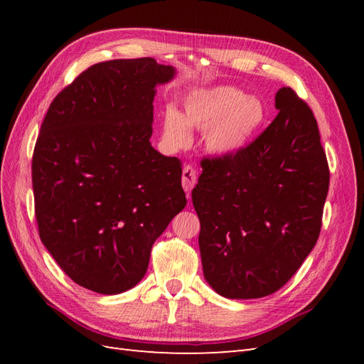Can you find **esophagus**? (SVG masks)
Segmentation results:
<instances>
[{"label": "esophagus", "instance_id": "obj_1", "mask_svg": "<svg viewBox=\"0 0 364 364\" xmlns=\"http://www.w3.org/2000/svg\"><path fill=\"white\" fill-rule=\"evenodd\" d=\"M197 183V173L194 170L193 165H185V168L182 171V186L186 193H191L194 188V185Z\"/></svg>", "mask_w": 364, "mask_h": 364}]
</instances>
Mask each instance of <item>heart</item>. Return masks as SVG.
<instances>
[{
	"label": "heart",
	"mask_w": 364,
	"mask_h": 364,
	"mask_svg": "<svg viewBox=\"0 0 364 364\" xmlns=\"http://www.w3.org/2000/svg\"><path fill=\"white\" fill-rule=\"evenodd\" d=\"M267 107L261 98L235 86H213L186 97L183 115L168 107L162 118L164 138L173 147L191 141L190 127L205 130L206 149L218 156L235 155L266 124Z\"/></svg>",
	"instance_id": "1"
}]
</instances>
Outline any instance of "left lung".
Here are the masks:
<instances>
[{
	"mask_svg": "<svg viewBox=\"0 0 364 364\" xmlns=\"http://www.w3.org/2000/svg\"><path fill=\"white\" fill-rule=\"evenodd\" d=\"M267 129L230 156L203 158L191 193L205 279L229 299L278 291L317 243L329 168L317 121L290 86Z\"/></svg>",
	"mask_w": 364,
	"mask_h": 364,
	"instance_id": "1",
	"label": "left lung"
}]
</instances>
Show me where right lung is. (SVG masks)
I'll use <instances>...</instances> for the list:
<instances>
[{"mask_svg":"<svg viewBox=\"0 0 364 364\" xmlns=\"http://www.w3.org/2000/svg\"><path fill=\"white\" fill-rule=\"evenodd\" d=\"M151 58L95 63L56 95L31 161L39 237L82 287L118 294L147 272L151 246L186 205L182 162L150 144Z\"/></svg>","mask_w":364,"mask_h":364,"instance_id":"obj_1","label":"right lung"}]
</instances>
